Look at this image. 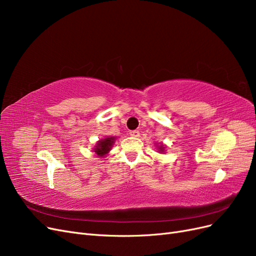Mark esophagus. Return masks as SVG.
Returning <instances> with one entry per match:
<instances>
[{
	"label": "esophagus",
	"instance_id": "34e87169",
	"mask_svg": "<svg viewBox=\"0 0 256 256\" xmlns=\"http://www.w3.org/2000/svg\"><path fill=\"white\" fill-rule=\"evenodd\" d=\"M131 136H134V138H138V136H140V132H138V130H134V131H130V134H129Z\"/></svg>",
	"mask_w": 256,
	"mask_h": 256
}]
</instances>
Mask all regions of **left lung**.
<instances>
[{
	"instance_id": "1",
	"label": "left lung",
	"mask_w": 256,
	"mask_h": 256,
	"mask_svg": "<svg viewBox=\"0 0 256 256\" xmlns=\"http://www.w3.org/2000/svg\"><path fill=\"white\" fill-rule=\"evenodd\" d=\"M154 145H156V148H157L158 152H160V154H164L166 152V146L164 143H154Z\"/></svg>"
}]
</instances>
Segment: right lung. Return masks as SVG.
<instances>
[{
    "label": "right lung",
    "mask_w": 256,
    "mask_h": 256,
    "mask_svg": "<svg viewBox=\"0 0 256 256\" xmlns=\"http://www.w3.org/2000/svg\"><path fill=\"white\" fill-rule=\"evenodd\" d=\"M115 140L116 136H106L102 138V140L97 141L95 147L92 148V152H95L97 154V157L99 158L106 157L112 150V146L115 143Z\"/></svg>",
    "instance_id": "add662e5"
}]
</instances>
